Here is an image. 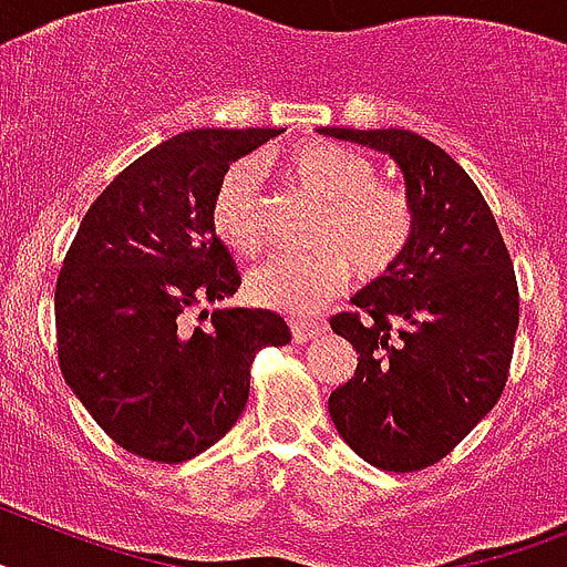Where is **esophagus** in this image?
<instances>
[{
	"label": "esophagus",
	"mask_w": 567,
	"mask_h": 567,
	"mask_svg": "<svg viewBox=\"0 0 567 567\" xmlns=\"http://www.w3.org/2000/svg\"><path fill=\"white\" fill-rule=\"evenodd\" d=\"M289 330H292V339L298 341V344H303V341L316 339V336H321L327 330L324 321H307V318H295L292 324H289Z\"/></svg>",
	"instance_id": "obj_1"
}]
</instances>
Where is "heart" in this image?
Returning a JSON list of instances; mask_svg holds the SVG:
<instances>
[{"label":"heart","instance_id":"obj_1","mask_svg":"<svg viewBox=\"0 0 567 567\" xmlns=\"http://www.w3.org/2000/svg\"><path fill=\"white\" fill-rule=\"evenodd\" d=\"M280 176L318 199L307 243L312 249L280 255L257 266L246 280L251 301L310 316L344 289L350 269L382 278L414 240V205L394 185L373 182V165L359 153L324 142L289 147L278 158ZM208 219L219 243L240 257H255L266 243V203L255 167H228L210 196Z\"/></svg>","mask_w":567,"mask_h":567}]
</instances>
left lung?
<instances>
[{
  "mask_svg": "<svg viewBox=\"0 0 567 567\" xmlns=\"http://www.w3.org/2000/svg\"><path fill=\"white\" fill-rule=\"evenodd\" d=\"M321 135L394 158L417 217L400 264L330 318L359 364L327 409L371 466L425 470L502 400L518 327L516 269L470 173L437 144L409 130L324 126Z\"/></svg>",
  "mask_w": 567,
  "mask_h": 567,
  "instance_id": "left-lung-1",
  "label": "left lung"
}]
</instances>
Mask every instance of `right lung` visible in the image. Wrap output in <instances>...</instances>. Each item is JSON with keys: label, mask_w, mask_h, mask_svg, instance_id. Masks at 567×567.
<instances>
[{"label": "right lung", "mask_w": 567, "mask_h": 567, "mask_svg": "<svg viewBox=\"0 0 567 567\" xmlns=\"http://www.w3.org/2000/svg\"><path fill=\"white\" fill-rule=\"evenodd\" d=\"M280 133L173 135L106 185L65 251L54 289L60 373L130 455L182 463L214 446L246 409L257 353L289 344L287 321L269 310L199 312L188 324L203 303L240 289L210 228V196L234 158Z\"/></svg>", "instance_id": "obj_1"}]
</instances>
